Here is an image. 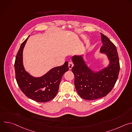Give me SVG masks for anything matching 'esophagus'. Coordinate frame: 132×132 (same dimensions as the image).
Returning a JSON list of instances; mask_svg holds the SVG:
<instances>
[{
    "label": "esophagus",
    "mask_w": 132,
    "mask_h": 132,
    "mask_svg": "<svg viewBox=\"0 0 132 132\" xmlns=\"http://www.w3.org/2000/svg\"><path fill=\"white\" fill-rule=\"evenodd\" d=\"M73 66V63H72L71 62H69L68 63V67H69V69H71L72 68Z\"/></svg>",
    "instance_id": "obj_1"
}]
</instances>
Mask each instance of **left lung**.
<instances>
[{"mask_svg": "<svg viewBox=\"0 0 132 132\" xmlns=\"http://www.w3.org/2000/svg\"><path fill=\"white\" fill-rule=\"evenodd\" d=\"M102 46L100 53L107 56L108 65L94 71L88 67L83 55H74L71 70L75 76V86L82 98L93 100L106 96L114 87L118 78L120 63L116 46L107 36L101 33Z\"/></svg>", "mask_w": 132, "mask_h": 132, "instance_id": "8db88e82", "label": "left lung"}]
</instances>
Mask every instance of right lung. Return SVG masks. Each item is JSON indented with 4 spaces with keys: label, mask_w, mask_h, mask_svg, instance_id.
I'll return each instance as SVG.
<instances>
[{
    "label": "right lung",
    "mask_w": 132,
    "mask_h": 132,
    "mask_svg": "<svg viewBox=\"0 0 132 132\" xmlns=\"http://www.w3.org/2000/svg\"><path fill=\"white\" fill-rule=\"evenodd\" d=\"M28 38L21 44L16 55L14 69L17 84L29 98L39 102L53 99L57 94L64 73L68 70V62L55 67L40 77L32 76L27 72L23 64V51Z\"/></svg>",
    "instance_id": "right-lung-1"
}]
</instances>
